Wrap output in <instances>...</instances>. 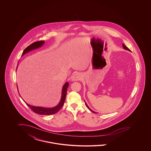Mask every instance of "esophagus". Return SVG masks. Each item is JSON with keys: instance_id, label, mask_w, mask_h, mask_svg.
Wrapping results in <instances>:
<instances>
[{"instance_id": "34e87169", "label": "esophagus", "mask_w": 151, "mask_h": 151, "mask_svg": "<svg viewBox=\"0 0 151 151\" xmlns=\"http://www.w3.org/2000/svg\"><path fill=\"white\" fill-rule=\"evenodd\" d=\"M82 75L79 73H75L73 75V78H71V80L73 81H79L80 80H81L82 78Z\"/></svg>"}]
</instances>
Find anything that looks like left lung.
<instances>
[{
	"label": "left lung",
	"instance_id": "8db88e82",
	"mask_svg": "<svg viewBox=\"0 0 151 151\" xmlns=\"http://www.w3.org/2000/svg\"><path fill=\"white\" fill-rule=\"evenodd\" d=\"M122 45H123V47H124V49H126V50H127L130 51H131V50H129V49H128V47H127V46H126L125 45H124V44H122ZM85 105H86V106H87V107H88V109H90V111H92V112H93V113H96V112H93V111H92V110H91V109H90V108H89V107H88V106H87V104H86V102H85Z\"/></svg>",
	"mask_w": 151,
	"mask_h": 151
}]
</instances>
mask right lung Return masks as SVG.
I'll return each mask as SVG.
<instances>
[{
    "label": "right lung",
    "instance_id": "add662e5",
    "mask_svg": "<svg viewBox=\"0 0 151 151\" xmlns=\"http://www.w3.org/2000/svg\"><path fill=\"white\" fill-rule=\"evenodd\" d=\"M44 43V41L41 40V41H36L32 43L31 45L28 46L26 49L23 51L22 55H24L25 54L27 53V52L30 51L34 49H37L38 47H40V46L43 45ZM69 83L66 82L64 85L63 87V91H62V96L61 98V100L60 101V103L59 105L56 106L55 107L53 108H44V107H36L34 106L30 105L28 104H26L32 110V111L37 114H41V115H50V114H56L58 111H59L61 109V107L64 105V101L66 99V92H67V89L69 86Z\"/></svg>",
    "mask_w": 151,
    "mask_h": 151
}]
</instances>
